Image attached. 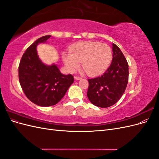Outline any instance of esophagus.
Listing matches in <instances>:
<instances>
[{
    "label": "esophagus",
    "mask_w": 159,
    "mask_h": 159,
    "mask_svg": "<svg viewBox=\"0 0 159 159\" xmlns=\"http://www.w3.org/2000/svg\"><path fill=\"white\" fill-rule=\"evenodd\" d=\"M81 77H80V76H78V75H76V76H75V79L76 80H81Z\"/></svg>",
    "instance_id": "esophagus-1"
}]
</instances>
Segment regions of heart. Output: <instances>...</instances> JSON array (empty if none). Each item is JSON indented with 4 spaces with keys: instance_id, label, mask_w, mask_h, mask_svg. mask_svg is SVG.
<instances>
[{
    "instance_id": "1",
    "label": "heart",
    "mask_w": 159,
    "mask_h": 159,
    "mask_svg": "<svg viewBox=\"0 0 159 159\" xmlns=\"http://www.w3.org/2000/svg\"><path fill=\"white\" fill-rule=\"evenodd\" d=\"M63 61L70 71L78 68L79 62L88 75H97L106 70L112 60L110 47L98 42H82L70 49V53H64Z\"/></svg>"
}]
</instances>
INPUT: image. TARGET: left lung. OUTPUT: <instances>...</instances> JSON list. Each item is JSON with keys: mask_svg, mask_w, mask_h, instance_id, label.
<instances>
[{"mask_svg": "<svg viewBox=\"0 0 159 159\" xmlns=\"http://www.w3.org/2000/svg\"><path fill=\"white\" fill-rule=\"evenodd\" d=\"M129 80V66L119 48L113 44V59L101 76L88 79L87 95L95 106L106 108L116 103L125 91Z\"/></svg>", "mask_w": 159, "mask_h": 159, "instance_id": "left-lung-1", "label": "left lung"}]
</instances>
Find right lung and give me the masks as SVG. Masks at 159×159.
Listing matches in <instances>:
<instances>
[{"instance_id": "right-lung-1", "label": "right lung", "mask_w": 159, "mask_h": 159, "mask_svg": "<svg viewBox=\"0 0 159 159\" xmlns=\"http://www.w3.org/2000/svg\"><path fill=\"white\" fill-rule=\"evenodd\" d=\"M51 36L38 38L24 53L18 66L19 82L30 102L42 107L58 103L73 84L74 76L64 75L56 65L46 66L39 59L36 46Z\"/></svg>"}]
</instances>
